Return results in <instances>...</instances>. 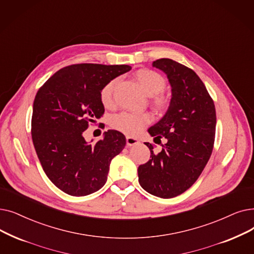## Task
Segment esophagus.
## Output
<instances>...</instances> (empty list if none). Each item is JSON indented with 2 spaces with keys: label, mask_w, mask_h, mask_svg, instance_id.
Returning a JSON list of instances; mask_svg holds the SVG:
<instances>
[{
  "label": "esophagus",
  "mask_w": 254,
  "mask_h": 254,
  "mask_svg": "<svg viewBox=\"0 0 254 254\" xmlns=\"http://www.w3.org/2000/svg\"><path fill=\"white\" fill-rule=\"evenodd\" d=\"M139 143H140V141L137 138L127 136V146H134L136 144H139Z\"/></svg>",
  "instance_id": "1"
}]
</instances>
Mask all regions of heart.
I'll return each instance as SVG.
<instances>
[{
	"label": "heart",
	"mask_w": 254,
	"mask_h": 254,
	"mask_svg": "<svg viewBox=\"0 0 254 254\" xmlns=\"http://www.w3.org/2000/svg\"><path fill=\"white\" fill-rule=\"evenodd\" d=\"M135 78L147 95H156L154 97V104H156L158 108H164L166 106V100L163 96L158 95L164 90L165 86H166V81H165L160 73L151 69H140L135 73ZM115 84V80L109 82L104 86L101 91V101L106 108H112L114 106L113 92ZM150 121L151 116L145 112H121L111 117V119H110V126L114 129L121 131V133L126 135L134 136L140 133L141 129L148 125Z\"/></svg>",
	"instance_id": "heart-1"
}]
</instances>
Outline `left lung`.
Wrapping results in <instances>:
<instances>
[{
    "mask_svg": "<svg viewBox=\"0 0 254 254\" xmlns=\"http://www.w3.org/2000/svg\"><path fill=\"white\" fill-rule=\"evenodd\" d=\"M167 75L171 100L164 116L148 128L151 137H165L158 154L153 145L150 160L138 167L139 184L161 198L184 193L197 181L211 157L216 130V110L206 88L195 71L172 59L153 61Z\"/></svg>",
    "mask_w": 254,
    "mask_h": 254,
    "instance_id": "left-lung-1",
    "label": "left lung"
}]
</instances>
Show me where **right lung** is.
<instances>
[{"label":"right lung","mask_w":254,"mask_h":254,"mask_svg":"<svg viewBox=\"0 0 254 254\" xmlns=\"http://www.w3.org/2000/svg\"><path fill=\"white\" fill-rule=\"evenodd\" d=\"M129 65L74 64L58 70L38 90L32 115V139L50 181L66 194L86 196L107 182L112 159L126 146L118 130L105 131L96 143L83 136L105 108L101 91Z\"/></svg>","instance_id":"add662e5"}]
</instances>
